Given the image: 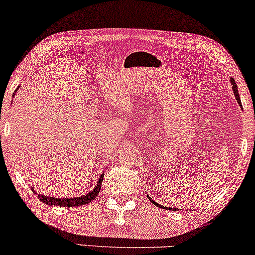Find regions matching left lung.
<instances>
[{
  "mask_svg": "<svg viewBox=\"0 0 255 255\" xmlns=\"http://www.w3.org/2000/svg\"><path fill=\"white\" fill-rule=\"evenodd\" d=\"M230 81H231V85H232V89H233V93H235V96H236V99H237V102H238V104H242V101H240V96H239V93H238V87H237V85H236V81H235V80H233V79H231V80H230ZM148 197V196H147ZM149 198V197H148ZM149 201H151L152 202V203L153 204H154V205H156V207H159V208H165V207H163V205H160L159 203H156V202L155 201H153L152 200V198H149ZM166 209V210H168V209H169V210H174V211H177V210H179V209H176V208H165Z\"/></svg>",
  "mask_w": 255,
  "mask_h": 255,
  "instance_id": "1",
  "label": "left lung"
}]
</instances>
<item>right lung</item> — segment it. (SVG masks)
<instances>
[{"label":"right lung","mask_w":255,"mask_h":255,"mask_svg":"<svg viewBox=\"0 0 255 255\" xmlns=\"http://www.w3.org/2000/svg\"><path fill=\"white\" fill-rule=\"evenodd\" d=\"M17 92V90H16ZM15 92V93H16ZM15 95V94H13ZM103 175L100 176L99 181H97L96 186L94 187V189L90 191V193L82 195L81 197H75V198H60V197H50V196H45V195H40L38 194V198L43 202L45 204L48 205H58V207H80V205H85L88 204L92 202L94 198H95L97 195H99L100 190H101V186H102V181H103ZM32 193H36L33 188H31ZM37 194V193H36Z\"/></svg>","instance_id":"obj_1"}]
</instances>
